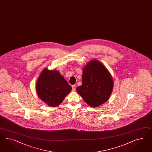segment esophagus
Wrapping results in <instances>:
<instances>
[{"instance_id":"obj_1","label":"esophagus","mask_w":152,"mask_h":152,"mask_svg":"<svg viewBox=\"0 0 152 152\" xmlns=\"http://www.w3.org/2000/svg\"><path fill=\"white\" fill-rule=\"evenodd\" d=\"M76 86L75 85L72 86V91H76Z\"/></svg>"}]
</instances>
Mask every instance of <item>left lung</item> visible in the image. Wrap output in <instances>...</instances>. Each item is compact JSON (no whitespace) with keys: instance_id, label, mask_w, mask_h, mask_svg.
Returning a JSON list of instances; mask_svg holds the SVG:
<instances>
[{"instance_id":"8db88e82","label":"left lung","mask_w":152,"mask_h":152,"mask_svg":"<svg viewBox=\"0 0 152 152\" xmlns=\"http://www.w3.org/2000/svg\"><path fill=\"white\" fill-rule=\"evenodd\" d=\"M82 85L76 90L91 107H98L109 99L113 82L107 69L100 62L92 60L84 67Z\"/></svg>"}]
</instances>
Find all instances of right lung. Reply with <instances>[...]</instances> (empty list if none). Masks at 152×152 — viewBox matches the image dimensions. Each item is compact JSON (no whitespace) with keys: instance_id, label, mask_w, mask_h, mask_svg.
Returning a JSON list of instances; mask_svg holds the SVG:
<instances>
[{"instance_id":"add662e5","label":"right lung","mask_w":152,"mask_h":152,"mask_svg":"<svg viewBox=\"0 0 152 152\" xmlns=\"http://www.w3.org/2000/svg\"><path fill=\"white\" fill-rule=\"evenodd\" d=\"M71 87L58 71L44 69L37 82L38 96L51 107H56L71 91Z\"/></svg>"}]
</instances>
